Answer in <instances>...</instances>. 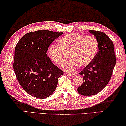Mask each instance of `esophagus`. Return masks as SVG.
<instances>
[{
	"mask_svg": "<svg viewBox=\"0 0 126 126\" xmlns=\"http://www.w3.org/2000/svg\"><path fill=\"white\" fill-rule=\"evenodd\" d=\"M67 75L69 76H71V77H74V76H75L76 75L75 74H68V73H66V74Z\"/></svg>",
	"mask_w": 126,
	"mask_h": 126,
	"instance_id": "1",
	"label": "esophagus"
}]
</instances>
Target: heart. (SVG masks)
<instances>
[{"label":"heart","instance_id":"b5f03b06","mask_svg":"<svg viewBox=\"0 0 126 126\" xmlns=\"http://www.w3.org/2000/svg\"><path fill=\"white\" fill-rule=\"evenodd\" d=\"M60 44L61 46L58 44L51 45L50 56L55 64L61 65L69 55L71 59L63 65V69L68 72H74L79 67L89 66L98 50V43L95 37L80 33L65 35L61 39Z\"/></svg>","mask_w":126,"mask_h":126}]
</instances>
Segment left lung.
I'll return each mask as SVG.
<instances>
[{"instance_id":"8db88e82","label":"left lung","mask_w":126,"mask_h":126,"mask_svg":"<svg viewBox=\"0 0 126 126\" xmlns=\"http://www.w3.org/2000/svg\"><path fill=\"white\" fill-rule=\"evenodd\" d=\"M98 43V51L94 60L80 74L83 82L78 88L79 94L85 96L94 95L106 87L111 78L116 57L113 43L104 32L90 30Z\"/></svg>"}]
</instances>
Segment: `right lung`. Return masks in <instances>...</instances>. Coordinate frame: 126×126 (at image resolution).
<instances>
[{
	"mask_svg": "<svg viewBox=\"0 0 126 126\" xmlns=\"http://www.w3.org/2000/svg\"><path fill=\"white\" fill-rule=\"evenodd\" d=\"M63 34L47 30L29 32L15 46L13 69L20 85L31 96L46 98L56 89L63 72L46 52L50 44Z\"/></svg>",
	"mask_w": 126,
	"mask_h": 126,
	"instance_id": "1",
	"label": "right lung"
}]
</instances>
